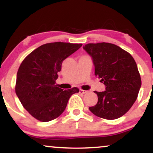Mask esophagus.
Instances as JSON below:
<instances>
[{"label": "esophagus", "mask_w": 153, "mask_h": 153, "mask_svg": "<svg viewBox=\"0 0 153 153\" xmlns=\"http://www.w3.org/2000/svg\"><path fill=\"white\" fill-rule=\"evenodd\" d=\"M88 91H86V90H84L82 89H80L79 90V93L80 94H86V93H87Z\"/></svg>", "instance_id": "esophagus-1"}]
</instances>
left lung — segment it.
I'll return each instance as SVG.
<instances>
[{
  "label": "left lung",
  "instance_id": "left-lung-1",
  "mask_svg": "<svg viewBox=\"0 0 153 153\" xmlns=\"http://www.w3.org/2000/svg\"><path fill=\"white\" fill-rule=\"evenodd\" d=\"M83 48L92 56L95 76L106 86L104 92L94 91L98 102L89 107L90 111L109 120L125 115L135 102L141 87L135 60L128 52L111 43H89Z\"/></svg>",
  "mask_w": 153,
  "mask_h": 153
}]
</instances>
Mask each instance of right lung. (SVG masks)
I'll use <instances>...</instances> for the list:
<instances>
[{"label":"right lung","mask_w":153,"mask_h":153,"mask_svg":"<svg viewBox=\"0 0 153 153\" xmlns=\"http://www.w3.org/2000/svg\"><path fill=\"white\" fill-rule=\"evenodd\" d=\"M82 44L51 42L25 57L18 69L15 92L23 107L36 120L47 122L60 116L76 87L63 90L55 85L63 61Z\"/></svg>","instance_id":"obj_1"}]
</instances>
